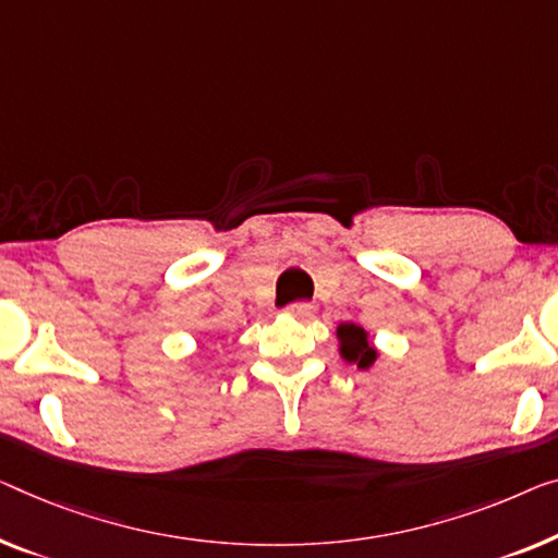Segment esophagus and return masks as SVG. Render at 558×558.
<instances>
[{
	"mask_svg": "<svg viewBox=\"0 0 558 558\" xmlns=\"http://www.w3.org/2000/svg\"><path fill=\"white\" fill-rule=\"evenodd\" d=\"M286 313L290 315V318L307 320V318H313L315 305H313V303H305V301H301V303H290V305L286 307Z\"/></svg>",
	"mask_w": 558,
	"mask_h": 558,
	"instance_id": "34e87169",
	"label": "esophagus"
}]
</instances>
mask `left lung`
Masks as SVG:
<instances>
[{
  "label": "left lung",
  "mask_w": 558,
  "mask_h": 558,
  "mask_svg": "<svg viewBox=\"0 0 558 558\" xmlns=\"http://www.w3.org/2000/svg\"><path fill=\"white\" fill-rule=\"evenodd\" d=\"M338 343H340V355L348 363H355L361 371L371 368L378 359V351L368 343V332H365L361 326L355 323H340L338 330Z\"/></svg>",
  "instance_id": "left-lung-1"
}]
</instances>
